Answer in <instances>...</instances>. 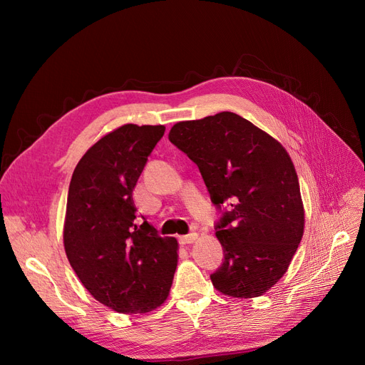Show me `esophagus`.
Segmentation results:
<instances>
[{
  "instance_id": "esophagus-1",
  "label": "esophagus",
  "mask_w": 365,
  "mask_h": 365,
  "mask_svg": "<svg viewBox=\"0 0 365 365\" xmlns=\"http://www.w3.org/2000/svg\"><path fill=\"white\" fill-rule=\"evenodd\" d=\"M197 239V235L196 233H190V235H185V236H180L178 240L181 245H190L193 244V242Z\"/></svg>"
}]
</instances>
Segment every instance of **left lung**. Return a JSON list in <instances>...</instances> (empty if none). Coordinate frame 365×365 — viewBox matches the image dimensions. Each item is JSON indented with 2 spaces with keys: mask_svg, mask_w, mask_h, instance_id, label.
Listing matches in <instances>:
<instances>
[{
  "mask_svg": "<svg viewBox=\"0 0 365 365\" xmlns=\"http://www.w3.org/2000/svg\"><path fill=\"white\" fill-rule=\"evenodd\" d=\"M169 140L200 169L220 212L224 262L210 275L225 295L267 292L288 269L303 237L297 172L280 143L235 113L180 121Z\"/></svg>",
  "mask_w": 365,
  "mask_h": 365,
  "instance_id": "1",
  "label": "left lung"
}]
</instances>
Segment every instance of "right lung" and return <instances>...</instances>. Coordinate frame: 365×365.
<instances>
[{
    "mask_svg": "<svg viewBox=\"0 0 365 365\" xmlns=\"http://www.w3.org/2000/svg\"><path fill=\"white\" fill-rule=\"evenodd\" d=\"M165 128L125 125L98 140L71 176L63 245L71 268L97 302L121 314L164 303L178 242L137 220L132 192Z\"/></svg>",
    "mask_w": 365,
    "mask_h": 365,
    "instance_id": "1",
    "label": "right lung"
}]
</instances>
